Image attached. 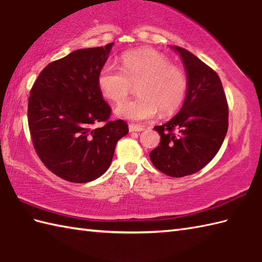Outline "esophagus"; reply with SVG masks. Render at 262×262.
Wrapping results in <instances>:
<instances>
[{
	"instance_id": "1",
	"label": "esophagus",
	"mask_w": 262,
	"mask_h": 262,
	"mask_svg": "<svg viewBox=\"0 0 262 262\" xmlns=\"http://www.w3.org/2000/svg\"><path fill=\"white\" fill-rule=\"evenodd\" d=\"M128 128H129V132H130V133H134V132H142V130H144V128H143L142 126L133 125V124H129V125H128Z\"/></svg>"
}]
</instances>
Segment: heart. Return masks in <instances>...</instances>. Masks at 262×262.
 Instances as JSON below:
<instances>
[{"label": "heart", "mask_w": 262, "mask_h": 262, "mask_svg": "<svg viewBox=\"0 0 262 262\" xmlns=\"http://www.w3.org/2000/svg\"><path fill=\"white\" fill-rule=\"evenodd\" d=\"M100 91L115 104L124 102L133 85L140 98L120 104L116 115L124 119H151L158 110L164 115L174 113L185 101L188 79L185 72L171 65L170 59L152 48L127 52L121 57V69L103 65L98 75Z\"/></svg>", "instance_id": "obj_1"}]
</instances>
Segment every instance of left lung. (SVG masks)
Masks as SVG:
<instances>
[{
	"label": "left lung",
	"mask_w": 262,
	"mask_h": 262,
	"mask_svg": "<svg viewBox=\"0 0 262 262\" xmlns=\"http://www.w3.org/2000/svg\"><path fill=\"white\" fill-rule=\"evenodd\" d=\"M173 49L185 64L188 90L178 115L154 127L161 141L149 158L164 174L181 178L202 170L219 152L229 127V105L216 72L187 49Z\"/></svg>",
	"instance_id": "8db88e82"
}]
</instances>
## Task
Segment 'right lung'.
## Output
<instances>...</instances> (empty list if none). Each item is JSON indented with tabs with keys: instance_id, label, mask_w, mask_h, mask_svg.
<instances>
[{
	"instance_id": "obj_1",
	"label": "right lung",
	"mask_w": 262,
	"mask_h": 262,
	"mask_svg": "<svg viewBox=\"0 0 262 262\" xmlns=\"http://www.w3.org/2000/svg\"><path fill=\"white\" fill-rule=\"evenodd\" d=\"M114 42L69 54L43 69L28 100V125L36 153L62 179L84 183L108 170L116 144L127 135L124 120H109L111 109L98 85L99 72ZM103 122L104 126H93Z\"/></svg>"
}]
</instances>
